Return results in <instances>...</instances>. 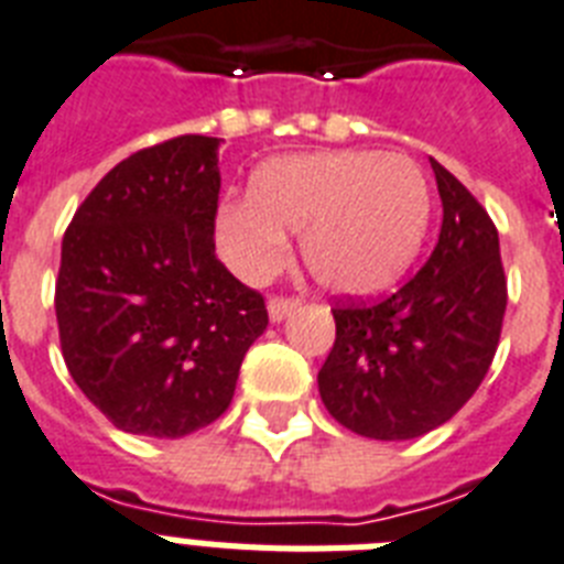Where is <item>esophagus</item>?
Segmentation results:
<instances>
[{
  "instance_id": "1",
  "label": "esophagus",
  "mask_w": 564,
  "mask_h": 564,
  "mask_svg": "<svg viewBox=\"0 0 564 564\" xmlns=\"http://www.w3.org/2000/svg\"><path fill=\"white\" fill-rule=\"evenodd\" d=\"M297 306H301L297 297H269V304H267L269 321H272V324H281V321L286 318V315H292Z\"/></svg>"
}]
</instances>
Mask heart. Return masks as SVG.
Returning <instances> with one entry per match:
<instances>
[{
    "mask_svg": "<svg viewBox=\"0 0 564 564\" xmlns=\"http://www.w3.org/2000/svg\"><path fill=\"white\" fill-rule=\"evenodd\" d=\"M430 224L427 174L401 151H318L269 160L254 192L226 194L215 243L243 281H267L290 258V231L312 278L338 295L399 281Z\"/></svg>",
    "mask_w": 564,
    "mask_h": 564,
    "instance_id": "obj_1",
    "label": "heart"
}]
</instances>
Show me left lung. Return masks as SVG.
<instances>
[{
    "mask_svg": "<svg viewBox=\"0 0 564 564\" xmlns=\"http://www.w3.org/2000/svg\"><path fill=\"white\" fill-rule=\"evenodd\" d=\"M430 165L444 212L433 254L381 304L335 306V344L318 372L329 415L378 442L419 438L467 404L508 306L494 220L442 163Z\"/></svg>",
    "mask_w": 564,
    "mask_h": 564,
    "instance_id": "1",
    "label": "left lung"
}]
</instances>
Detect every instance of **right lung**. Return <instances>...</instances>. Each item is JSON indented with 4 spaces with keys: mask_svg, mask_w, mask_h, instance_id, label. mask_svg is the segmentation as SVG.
Returning a JSON list of instances; mask_svg holds the SVG:
<instances>
[{
    "mask_svg": "<svg viewBox=\"0 0 564 564\" xmlns=\"http://www.w3.org/2000/svg\"><path fill=\"white\" fill-rule=\"evenodd\" d=\"M217 137L137 151L63 238L56 324L70 378L113 427L180 438L226 413L263 297L215 258Z\"/></svg>",
    "mask_w": 564,
    "mask_h": 564,
    "instance_id": "1",
    "label": "right lung"
}]
</instances>
